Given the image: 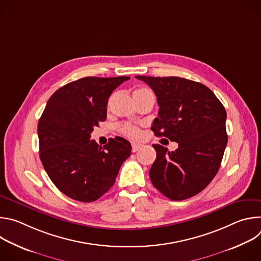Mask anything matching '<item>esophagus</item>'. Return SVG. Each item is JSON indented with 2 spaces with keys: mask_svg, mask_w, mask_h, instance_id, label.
I'll return each instance as SVG.
<instances>
[{
  "mask_svg": "<svg viewBox=\"0 0 261 261\" xmlns=\"http://www.w3.org/2000/svg\"><path fill=\"white\" fill-rule=\"evenodd\" d=\"M141 146H142V144H140V143L132 142V152H136V151H138Z\"/></svg>",
  "mask_w": 261,
  "mask_h": 261,
  "instance_id": "1",
  "label": "esophagus"
}]
</instances>
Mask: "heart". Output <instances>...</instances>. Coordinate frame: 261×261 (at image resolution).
I'll return each instance as SVG.
<instances>
[{
  "instance_id": "heart-1",
  "label": "heart",
  "mask_w": 261,
  "mask_h": 261,
  "mask_svg": "<svg viewBox=\"0 0 261 261\" xmlns=\"http://www.w3.org/2000/svg\"><path fill=\"white\" fill-rule=\"evenodd\" d=\"M145 93H151V91L146 89V88H139L137 89L134 94H145ZM122 131L125 135L129 136V137H132V138H136L140 135V131L139 129L136 127V126H133V125H125L122 127Z\"/></svg>"
}]
</instances>
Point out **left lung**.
I'll return each instance as SVG.
<instances>
[{"label":"left lung","instance_id":"1","mask_svg":"<svg viewBox=\"0 0 261 261\" xmlns=\"http://www.w3.org/2000/svg\"><path fill=\"white\" fill-rule=\"evenodd\" d=\"M157 96L155 135L175 141L169 152L153 144L157 157L150 169L154 187L171 200H184L201 192L217 174L227 144L226 111L204 85L181 77L135 76Z\"/></svg>","mask_w":261,"mask_h":261}]
</instances>
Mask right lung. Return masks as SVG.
<instances>
[{"label":"right lung","instance_id":"1","mask_svg":"<svg viewBox=\"0 0 261 261\" xmlns=\"http://www.w3.org/2000/svg\"><path fill=\"white\" fill-rule=\"evenodd\" d=\"M128 76H89L67 84L48 99L38 123L39 156L56 187L68 197L91 202L116 181L131 144L123 137L101 146L91 140L106 120L108 98Z\"/></svg>","mask_w":261,"mask_h":261}]
</instances>
